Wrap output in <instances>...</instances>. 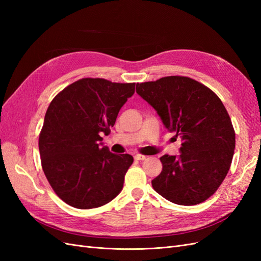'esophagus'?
I'll return each instance as SVG.
<instances>
[{
	"mask_svg": "<svg viewBox=\"0 0 261 261\" xmlns=\"http://www.w3.org/2000/svg\"><path fill=\"white\" fill-rule=\"evenodd\" d=\"M134 158H135L136 160L143 161V160H145V159H146V155H144V154H135V155H134Z\"/></svg>",
	"mask_w": 261,
	"mask_h": 261,
	"instance_id": "1",
	"label": "esophagus"
}]
</instances>
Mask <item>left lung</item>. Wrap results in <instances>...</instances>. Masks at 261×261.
Masks as SVG:
<instances>
[{
  "label": "left lung",
  "mask_w": 261,
  "mask_h": 261,
  "mask_svg": "<svg viewBox=\"0 0 261 261\" xmlns=\"http://www.w3.org/2000/svg\"><path fill=\"white\" fill-rule=\"evenodd\" d=\"M136 92L180 136L178 155L160 158L154 191L180 206H194L215 194L231 167L235 133L222 101L208 87L184 76L136 85Z\"/></svg>",
  "instance_id": "left-lung-1"
}]
</instances>
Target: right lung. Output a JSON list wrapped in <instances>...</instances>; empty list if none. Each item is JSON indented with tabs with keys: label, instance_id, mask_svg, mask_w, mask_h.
<instances>
[{
	"label": "right lung",
	"instance_id": "1",
	"mask_svg": "<svg viewBox=\"0 0 261 261\" xmlns=\"http://www.w3.org/2000/svg\"><path fill=\"white\" fill-rule=\"evenodd\" d=\"M135 84L83 78L50 103L39 136L44 174L60 198L78 209L103 206L121 193L134 159L103 146Z\"/></svg>",
	"mask_w": 261,
	"mask_h": 261
}]
</instances>
